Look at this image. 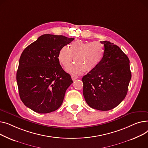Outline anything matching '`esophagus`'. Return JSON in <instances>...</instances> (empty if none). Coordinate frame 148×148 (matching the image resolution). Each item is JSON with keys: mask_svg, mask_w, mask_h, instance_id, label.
I'll return each mask as SVG.
<instances>
[{"mask_svg": "<svg viewBox=\"0 0 148 148\" xmlns=\"http://www.w3.org/2000/svg\"><path fill=\"white\" fill-rule=\"evenodd\" d=\"M78 77H78V76H77V75H72V79L73 81H75V79H77Z\"/></svg>", "mask_w": 148, "mask_h": 148, "instance_id": "obj_1", "label": "esophagus"}]
</instances>
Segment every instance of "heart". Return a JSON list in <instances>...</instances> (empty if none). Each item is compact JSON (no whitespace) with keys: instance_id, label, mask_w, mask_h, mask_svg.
Masks as SVG:
<instances>
[{"instance_id":"1","label":"heart","mask_w":148,"mask_h":148,"mask_svg":"<svg viewBox=\"0 0 148 148\" xmlns=\"http://www.w3.org/2000/svg\"><path fill=\"white\" fill-rule=\"evenodd\" d=\"M105 47L100 42H91L76 40L69 46H63L60 48L58 59L64 67L70 64L75 57L76 64L67 68V71L72 74L81 73L84 70L90 72L101 62L105 54Z\"/></svg>"}]
</instances>
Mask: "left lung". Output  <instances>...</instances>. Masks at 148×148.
Wrapping results in <instances>:
<instances>
[{"instance_id":"8db88e82","label":"left lung","mask_w":148,"mask_h":148,"mask_svg":"<svg viewBox=\"0 0 148 148\" xmlns=\"http://www.w3.org/2000/svg\"><path fill=\"white\" fill-rule=\"evenodd\" d=\"M105 54L100 64L83 76V95L91 108L109 110L125 97L132 78L130 60L125 54L109 41H101Z\"/></svg>"}]
</instances>
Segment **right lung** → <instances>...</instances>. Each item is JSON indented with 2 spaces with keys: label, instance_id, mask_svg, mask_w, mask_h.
Returning a JSON list of instances; mask_svg holds the SVG:
<instances>
[{
  "label": "right lung",
  "instance_id": "obj_1",
  "mask_svg": "<svg viewBox=\"0 0 148 148\" xmlns=\"http://www.w3.org/2000/svg\"><path fill=\"white\" fill-rule=\"evenodd\" d=\"M73 40L45 34L23 51L16 82L25 106L39 114H47L62 105L66 91L73 81L60 64L58 54L61 48Z\"/></svg>",
  "mask_w": 148,
  "mask_h": 148
}]
</instances>
